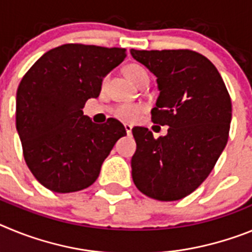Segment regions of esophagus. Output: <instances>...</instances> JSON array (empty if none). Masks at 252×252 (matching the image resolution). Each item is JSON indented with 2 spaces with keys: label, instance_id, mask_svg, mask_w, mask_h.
<instances>
[{
  "label": "esophagus",
  "instance_id": "34e87169",
  "mask_svg": "<svg viewBox=\"0 0 252 252\" xmlns=\"http://www.w3.org/2000/svg\"><path fill=\"white\" fill-rule=\"evenodd\" d=\"M125 130H126V132H127V135H131L132 133V126L128 124L125 125Z\"/></svg>",
  "mask_w": 252,
  "mask_h": 252
}]
</instances>
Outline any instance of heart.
<instances>
[{"instance_id":"b5f03b06","label":"heart","mask_w":252,"mask_h":252,"mask_svg":"<svg viewBox=\"0 0 252 252\" xmlns=\"http://www.w3.org/2000/svg\"><path fill=\"white\" fill-rule=\"evenodd\" d=\"M125 72H126L128 79L136 86L144 79H148V73H146L145 68H142L139 64H130L126 66ZM142 111H144V106L141 104L122 103L113 108V115L122 121L132 122L141 115Z\"/></svg>"}]
</instances>
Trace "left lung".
<instances>
[{"label":"left lung","instance_id":"obj_1","mask_svg":"<svg viewBox=\"0 0 252 252\" xmlns=\"http://www.w3.org/2000/svg\"><path fill=\"white\" fill-rule=\"evenodd\" d=\"M130 53L157 77L160 94L151 121L169 126L165 136L158 139L146 127L132 128L133 183L154 199L178 201L203 183L226 146L230 94L217 68L197 51Z\"/></svg>","mask_w":252,"mask_h":252}]
</instances>
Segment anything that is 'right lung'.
<instances>
[{"label":"right lung","instance_id":"1","mask_svg":"<svg viewBox=\"0 0 252 252\" xmlns=\"http://www.w3.org/2000/svg\"><path fill=\"white\" fill-rule=\"evenodd\" d=\"M126 58V49L64 44L46 51L21 79L16 128L29 169L57 193L78 192L95 182L124 125L94 124L82 108L98 97L103 78Z\"/></svg>","mask_w":252,"mask_h":252}]
</instances>
